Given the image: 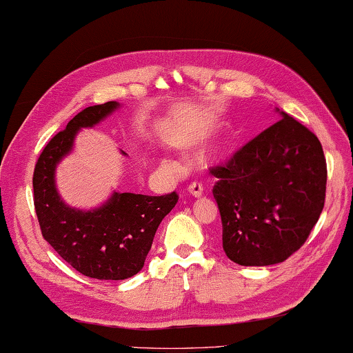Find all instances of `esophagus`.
I'll list each match as a JSON object with an SVG mask.
<instances>
[{
	"mask_svg": "<svg viewBox=\"0 0 353 353\" xmlns=\"http://www.w3.org/2000/svg\"><path fill=\"white\" fill-rule=\"evenodd\" d=\"M188 192L191 194L192 196H195V198H200L201 195H203V186L200 185V183H192L191 186L188 188Z\"/></svg>",
	"mask_w": 353,
	"mask_h": 353,
	"instance_id": "34e87169",
	"label": "esophagus"
}]
</instances>
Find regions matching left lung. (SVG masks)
<instances>
[{
    "mask_svg": "<svg viewBox=\"0 0 353 353\" xmlns=\"http://www.w3.org/2000/svg\"><path fill=\"white\" fill-rule=\"evenodd\" d=\"M282 119L243 146L212 174L227 256L239 265L283 263L300 249L325 203L327 164L316 135L280 112Z\"/></svg>",
    "mask_w": 353,
    "mask_h": 353,
    "instance_id": "obj_1",
    "label": "left lung"
}]
</instances>
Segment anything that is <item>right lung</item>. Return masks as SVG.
Returning a JSON list of instances; mask_svg holds the SVG:
<instances>
[{
    "label": "right lung",
    "mask_w": 353,
    "mask_h": 353,
    "mask_svg": "<svg viewBox=\"0 0 353 353\" xmlns=\"http://www.w3.org/2000/svg\"><path fill=\"white\" fill-rule=\"evenodd\" d=\"M121 107L108 101L76 114L44 148L32 177L35 213L44 240L79 273L99 280H123L139 273L159 223L179 198L176 192L149 196L113 191L89 210L62 200L57 168L73 152L79 131L101 123ZM121 153L126 157L123 150Z\"/></svg>",
    "instance_id": "add662e5"
}]
</instances>
